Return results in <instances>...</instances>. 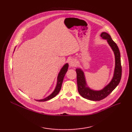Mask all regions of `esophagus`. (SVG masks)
<instances>
[{
	"instance_id": "esophagus-1",
	"label": "esophagus",
	"mask_w": 132,
	"mask_h": 132,
	"mask_svg": "<svg viewBox=\"0 0 132 132\" xmlns=\"http://www.w3.org/2000/svg\"><path fill=\"white\" fill-rule=\"evenodd\" d=\"M77 62H76L75 60H72V59L71 60H70V65L71 66H72V67L76 66H77Z\"/></svg>"
}]
</instances>
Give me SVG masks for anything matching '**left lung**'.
I'll return each mask as SVG.
<instances>
[{
  "label": "left lung",
  "instance_id": "1",
  "mask_svg": "<svg viewBox=\"0 0 132 132\" xmlns=\"http://www.w3.org/2000/svg\"><path fill=\"white\" fill-rule=\"evenodd\" d=\"M101 36L103 38L107 39L109 44L112 48L115 55L116 66L113 78L110 84L103 90L100 91H94L86 87V83L84 77V74L80 69H76L77 79L78 84V90L80 95L86 99L97 101L102 100L111 93L113 90L118 85L121 80L122 74V67L120 60V53L117 44L112 39L110 35L106 32H103Z\"/></svg>",
  "mask_w": 132,
  "mask_h": 132
}]
</instances>
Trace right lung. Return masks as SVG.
Instances as JSON below:
<instances>
[{
	"instance_id": "right-lung-1",
	"label": "right lung",
	"mask_w": 132,
	"mask_h": 132,
	"mask_svg": "<svg viewBox=\"0 0 132 132\" xmlns=\"http://www.w3.org/2000/svg\"><path fill=\"white\" fill-rule=\"evenodd\" d=\"M68 67V64H66L63 66V67L61 68V70L60 73H59L58 77V81H57V86H56V87H55L54 91L52 93V94H51L50 96H48L47 97H46L44 99L41 100H37V101L44 102V101H48V100H49L52 99V98L54 97L59 93L60 89L61 88L62 83V81H63L64 76H65L66 72L67 71Z\"/></svg>"
}]
</instances>
